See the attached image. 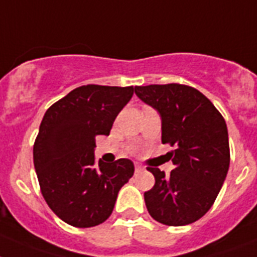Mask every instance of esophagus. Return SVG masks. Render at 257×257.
Segmentation results:
<instances>
[{
	"instance_id": "34e87169",
	"label": "esophagus",
	"mask_w": 257,
	"mask_h": 257,
	"mask_svg": "<svg viewBox=\"0 0 257 257\" xmlns=\"http://www.w3.org/2000/svg\"><path fill=\"white\" fill-rule=\"evenodd\" d=\"M144 171V167L142 164H139V163H135V172H142Z\"/></svg>"
}]
</instances>
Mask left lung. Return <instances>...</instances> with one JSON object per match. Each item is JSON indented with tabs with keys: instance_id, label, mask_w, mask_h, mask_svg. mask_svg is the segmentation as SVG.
Masks as SVG:
<instances>
[{
	"instance_id": "1",
	"label": "left lung",
	"mask_w": 257,
	"mask_h": 257,
	"mask_svg": "<svg viewBox=\"0 0 257 257\" xmlns=\"http://www.w3.org/2000/svg\"><path fill=\"white\" fill-rule=\"evenodd\" d=\"M135 94L162 116V142L175 164L171 175L148 167L155 185L144 193L148 213L167 226H185L213 206L230 167L227 126L200 90L181 84L135 86Z\"/></svg>"
}]
</instances>
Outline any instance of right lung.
I'll list each match as a JSON object with an SVG mask.
<instances>
[{
  "instance_id": "1",
  "label": "right lung",
  "mask_w": 257,
  "mask_h": 257,
  "mask_svg": "<svg viewBox=\"0 0 257 257\" xmlns=\"http://www.w3.org/2000/svg\"><path fill=\"white\" fill-rule=\"evenodd\" d=\"M133 86L82 85L46 111L34 143L40 192L65 223L93 227L113 213L118 192L134 175L128 159L95 165V137L109 135Z\"/></svg>"
}]
</instances>
